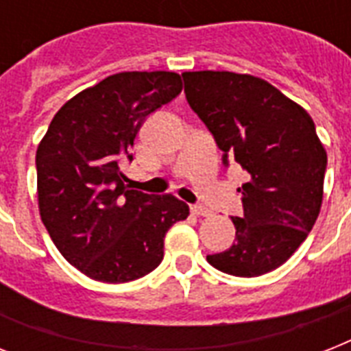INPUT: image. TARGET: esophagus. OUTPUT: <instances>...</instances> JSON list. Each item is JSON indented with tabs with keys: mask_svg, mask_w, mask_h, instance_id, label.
<instances>
[{
	"mask_svg": "<svg viewBox=\"0 0 351 351\" xmlns=\"http://www.w3.org/2000/svg\"><path fill=\"white\" fill-rule=\"evenodd\" d=\"M191 213L198 215V217H211V215H213V211H211L209 208H206V206L195 204V206H191Z\"/></svg>",
	"mask_w": 351,
	"mask_h": 351,
	"instance_id": "obj_1",
	"label": "esophagus"
}]
</instances>
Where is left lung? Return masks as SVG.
<instances>
[{
    "instance_id": "8db88e82",
    "label": "left lung",
    "mask_w": 351,
    "mask_h": 351,
    "mask_svg": "<svg viewBox=\"0 0 351 351\" xmlns=\"http://www.w3.org/2000/svg\"><path fill=\"white\" fill-rule=\"evenodd\" d=\"M187 104L222 151V164L250 175L239 187L234 244L208 262L234 277H258L293 255L322 204L326 151L311 117L277 87L228 71L184 73Z\"/></svg>"
}]
</instances>
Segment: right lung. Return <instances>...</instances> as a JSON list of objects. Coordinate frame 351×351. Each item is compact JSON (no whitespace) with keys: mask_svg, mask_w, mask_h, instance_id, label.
I'll return each instance as SVG.
<instances>
[{"mask_svg":"<svg viewBox=\"0 0 351 351\" xmlns=\"http://www.w3.org/2000/svg\"><path fill=\"white\" fill-rule=\"evenodd\" d=\"M180 90L176 73L112 74L71 98L38 145L41 220L87 277L120 284L147 275L164 258L167 230L187 219L186 202L129 189L120 169L145 118Z\"/></svg>","mask_w":351,"mask_h":351,"instance_id":"add662e5","label":"right lung"}]
</instances>
